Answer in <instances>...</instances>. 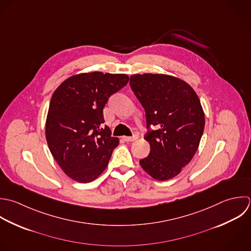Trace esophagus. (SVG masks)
I'll return each mask as SVG.
<instances>
[{
	"label": "esophagus",
	"mask_w": 251,
	"mask_h": 251,
	"mask_svg": "<svg viewBox=\"0 0 251 251\" xmlns=\"http://www.w3.org/2000/svg\"><path fill=\"white\" fill-rule=\"evenodd\" d=\"M123 139H124V141H126V142H134V141H136V140L138 139V136H137V135H134V136H132V137H123Z\"/></svg>",
	"instance_id": "1"
}]
</instances>
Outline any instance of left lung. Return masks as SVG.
I'll use <instances>...</instances> for the list:
<instances>
[{
    "instance_id": "1",
    "label": "left lung",
    "mask_w": 251,
    "mask_h": 251,
    "mask_svg": "<svg viewBox=\"0 0 251 251\" xmlns=\"http://www.w3.org/2000/svg\"><path fill=\"white\" fill-rule=\"evenodd\" d=\"M130 86L146 111L150 154L140 160L153 179L177 176L196 154L205 118L195 90L184 80L166 74H135Z\"/></svg>"
}]
</instances>
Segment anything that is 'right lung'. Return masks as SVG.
<instances>
[{
    "label": "right lung",
    "mask_w": 251,
    "mask_h": 251,
    "mask_svg": "<svg viewBox=\"0 0 251 251\" xmlns=\"http://www.w3.org/2000/svg\"><path fill=\"white\" fill-rule=\"evenodd\" d=\"M129 81L126 74L93 71L68 77L53 92L46 139L53 158L72 180L90 183L107 167L119 139L102 127L108 98Z\"/></svg>",
    "instance_id": "add662e5"
}]
</instances>
